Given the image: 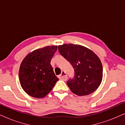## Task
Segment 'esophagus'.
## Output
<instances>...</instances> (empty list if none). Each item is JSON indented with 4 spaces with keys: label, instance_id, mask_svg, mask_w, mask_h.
<instances>
[{
    "label": "esophagus",
    "instance_id": "34e87169",
    "mask_svg": "<svg viewBox=\"0 0 125 125\" xmlns=\"http://www.w3.org/2000/svg\"><path fill=\"white\" fill-rule=\"evenodd\" d=\"M59 78L60 80H62L63 81H66L67 80V75H66V73L64 71H62L61 72V74L59 76Z\"/></svg>",
    "mask_w": 125,
    "mask_h": 125
}]
</instances>
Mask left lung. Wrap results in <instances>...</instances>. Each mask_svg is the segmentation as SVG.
Segmentation results:
<instances>
[{
  "mask_svg": "<svg viewBox=\"0 0 125 125\" xmlns=\"http://www.w3.org/2000/svg\"><path fill=\"white\" fill-rule=\"evenodd\" d=\"M58 49L74 69V77L66 83L71 91L79 96L94 92L101 83L103 74L98 56L87 48L76 44H65Z\"/></svg>",
  "mask_w": 125,
  "mask_h": 125,
  "instance_id": "1",
  "label": "left lung"
}]
</instances>
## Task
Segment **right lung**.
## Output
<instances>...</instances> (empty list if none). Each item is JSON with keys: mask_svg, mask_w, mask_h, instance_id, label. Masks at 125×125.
I'll return each instance as SVG.
<instances>
[{"mask_svg": "<svg viewBox=\"0 0 125 125\" xmlns=\"http://www.w3.org/2000/svg\"><path fill=\"white\" fill-rule=\"evenodd\" d=\"M57 46H48L29 53L20 66L19 77L23 90L35 98L46 96L59 81L51 61Z\"/></svg>", "mask_w": 125, "mask_h": 125, "instance_id": "right-lung-1", "label": "right lung"}]
</instances>
